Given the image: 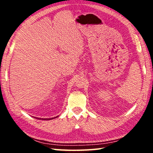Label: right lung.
I'll use <instances>...</instances> for the list:
<instances>
[{"instance_id": "right-lung-1", "label": "right lung", "mask_w": 153, "mask_h": 153, "mask_svg": "<svg viewBox=\"0 0 153 153\" xmlns=\"http://www.w3.org/2000/svg\"><path fill=\"white\" fill-rule=\"evenodd\" d=\"M58 116H56L55 117H51V118H39V117H35L36 119H38V120H53V119H55L56 117H58Z\"/></svg>"}]
</instances>
